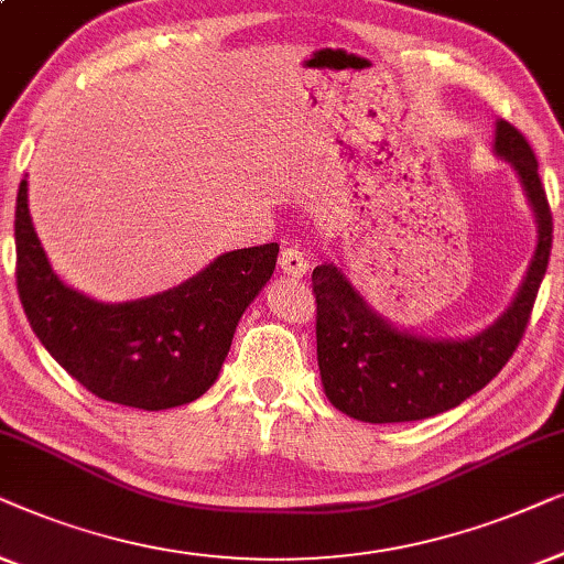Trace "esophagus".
<instances>
[{
    "label": "esophagus",
    "instance_id": "obj_1",
    "mask_svg": "<svg viewBox=\"0 0 564 564\" xmlns=\"http://www.w3.org/2000/svg\"><path fill=\"white\" fill-rule=\"evenodd\" d=\"M279 268L285 275H291V279H304L308 271V260L304 258V252L301 250L285 248L279 258Z\"/></svg>",
    "mask_w": 564,
    "mask_h": 564
}]
</instances>
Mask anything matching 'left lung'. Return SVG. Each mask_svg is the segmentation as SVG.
I'll return each mask as SVG.
<instances>
[{"instance_id": "8db88e82", "label": "left lung", "mask_w": 564, "mask_h": 564, "mask_svg": "<svg viewBox=\"0 0 564 564\" xmlns=\"http://www.w3.org/2000/svg\"><path fill=\"white\" fill-rule=\"evenodd\" d=\"M494 153L517 171L536 219V250L509 308L478 335L426 337L399 329L360 296L343 268L316 265V360L329 403L368 424L419 422L488 386L517 350L552 250V212L534 150L517 127L496 122Z\"/></svg>"}]
</instances>
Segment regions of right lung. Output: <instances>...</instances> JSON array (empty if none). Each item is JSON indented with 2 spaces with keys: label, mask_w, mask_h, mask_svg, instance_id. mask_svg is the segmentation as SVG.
<instances>
[{
  "label": "right lung",
  "mask_w": 564,
  "mask_h": 564,
  "mask_svg": "<svg viewBox=\"0 0 564 564\" xmlns=\"http://www.w3.org/2000/svg\"><path fill=\"white\" fill-rule=\"evenodd\" d=\"M18 291L43 347L86 391L120 406L161 411L199 399L217 380L237 322L275 271L279 245L214 258L155 296L107 304L53 273L22 181L14 209Z\"/></svg>",
  "instance_id": "1"
}]
</instances>
